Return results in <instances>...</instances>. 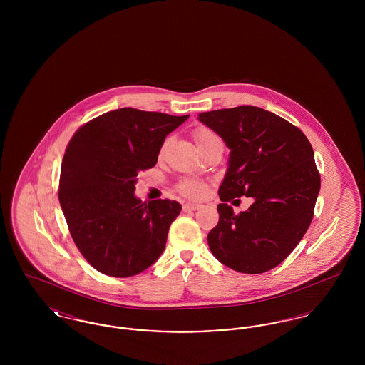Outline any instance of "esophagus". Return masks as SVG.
<instances>
[{"mask_svg": "<svg viewBox=\"0 0 365 365\" xmlns=\"http://www.w3.org/2000/svg\"><path fill=\"white\" fill-rule=\"evenodd\" d=\"M201 208L200 204H185L183 205V210L187 212V210H197V209Z\"/></svg>", "mask_w": 365, "mask_h": 365, "instance_id": "34e87169", "label": "esophagus"}]
</instances>
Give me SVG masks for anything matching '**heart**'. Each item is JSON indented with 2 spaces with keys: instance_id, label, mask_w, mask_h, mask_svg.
<instances>
[{
  "instance_id": "1",
  "label": "heart",
  "mask_w": 365,
  "mask_h": 365,
  "mask_svg": "<svg viewBox=\"0 0 365 365\" xmlns=\"http://www.w3.org/2000/svg\"><path fill=\"white\" fill-rule=\"evenodd\" d=\"M192 137H194V140H195L197 146L200 148V150L204 149V148H207V146L213 145V143L222 142L220 137H219L215 131L209 130L207 127H200V128H197V130L194 131ZM168 143H170V139H165L164 143H163V146H161V149H160V156L164 155V152H165ZM178 190L180 191L185 197H189V198H201V197L205 194V191H207V186H205V183H202L201 180L187 178V179H183V180L178 185Z\"/></svg>"
}]
</instances>
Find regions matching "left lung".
<instances>
[{"label":"left lung","instance_id":"obj_1","mask_svg":"<svg viewBox=\"0 0 365 365\" xmlns=\"http://www.w3.org/2000/svg\"><path fill=\"white\" fill-rule=\"evenodd\" d=\"M198 119L231 150L209 249L234 271L267 272L293 252L312 222L320 190L312 146L299 128L257 106L204 112ZM242 195L255 202L235 215L226 202Z\"/></svg>","mask_w":365,"mask_h":365}]
</instances>
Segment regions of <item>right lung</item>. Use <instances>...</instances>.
Returning a JSON list of instances; mask_svg holds the SVG:
<instances>
[{
	"instance_id": "1",
	"label": "right lung",
	"mask_w": 365,
	"mask_h": 365,
	"mask_svg": "<svg viewBox=\"0 0 365 365\" xmlns=\"http://www.w3.org/2000/svg\"><path fill=\"white\" fill-rule=\"evenodd\" d=\"M189 119L134 108L110 110L82 125L61 163L58 200L83 257L101 274L128 278L164 252L180 204L142 202L139 171L155 167L165 137Z\"/></svg>"
}]
</instances>
